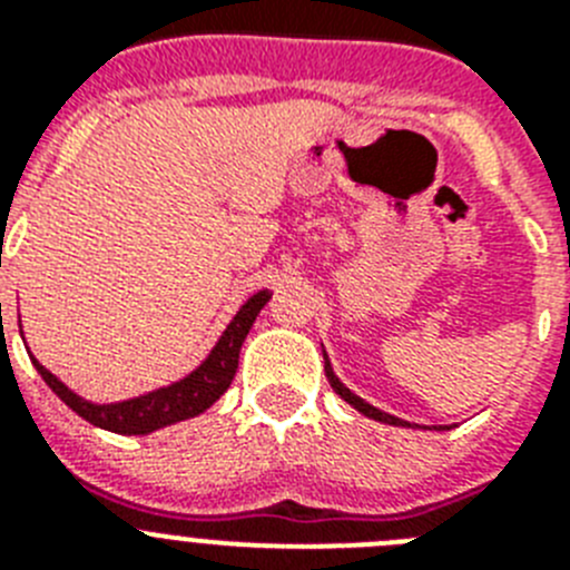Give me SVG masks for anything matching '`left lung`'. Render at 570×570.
<instances>
[{"label": "left lung", "instance_id": "1", "mask_svg": "<svg viewBox=\"0 0 570 570\" xmlns=\"http://www.w3.org/2000/svg\"><path fill=\"white\" fill-rule=\"evenodd\" d=\"M322 356H325V374H328V382H331V387H334L336 394L342 396V400L347 402V405H354L356 411H360V414H365V416H371V420H376V422H385V425H411V422H405V420H400V416H391V414H385V411H380V407H374V405H367L365 400H362V396H356L354 391H351V387H345L340 382V376L334 374V367H331V362H328V354H325V351H322ZM436 431H445V428H436Z\"/></svg>", "mask_w": 570, "mask_h": 570}]
</instances>
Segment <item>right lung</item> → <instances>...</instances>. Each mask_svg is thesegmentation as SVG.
I'll use <instances>...</instances> for the list:
<instances>
[{
	"instance_id": "obj_1",
	"label": "right lung",
	"mask_w": 570,
	"mask_h": 570,
	"mask_svg": "<svg viewBox=\"0 0 570 570\" xmlns=\"http://www.w3.org/2000/svg\"><path fill=\"white\" fill-rule=\"evenodd\" d=\"M271 291H256L239 311L230 320L228 328L223 331L219 342L210 347V354L205 356V362L199 367H194L188 376H183L179 382H170L165 387H156L142 396H134V400L110 402V405H97V402L82 400L79 394H73L62 380L50 374L42 362H37V356H30L33 365H37L39 376L48 382V387L70 411H77L82 420H88L90 425L105 428V431H114V434H154L159 428H168L174 422L190 420V416H199L203 411H208L219 396L225 394L234 382L236 365H239V347L248 336L250 325L259 316V311L268 305Z\"/></svg>"
}]
</instances>
